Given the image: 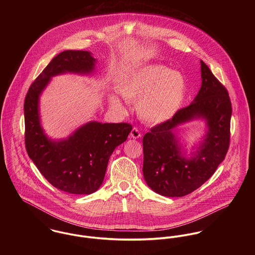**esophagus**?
<instances>
[{
  "label": "esophagus",
  "mask_w": 255,
  "mask_h": 255,
  "mask_svg": "<svg viewBox=\"0 0 255 255\" xmlns=\"http://www.w3.org/2000/svg\"><path fill=\"white\" fill-rule=\"evenodd\" d=\"M140 136H141V134H140L139 129L136 128H133L131 129V131H130V137L133 138V139H137V138H139Z\"/></svg>",
  "instance_id": "esophagus-1"
}]
</instances>
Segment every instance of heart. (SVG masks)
<instances>
[{
  "label": "heart",
  "mask_w": 255,
  "mask_h": 255,
  "mask_svg": "<svg viewBox=\"0 0 255 255\" xmlns=\"http://www.w3.org/2000/svg\"><path fill=\"white\" fill-rule=\"evenodd\" d=\"M129 102L136 101L139 117L149 124H162L172 119L182 107L186 83L182 73L160 65H148L129 74L119 89ZM111 102L121 108L120 100L113 96Z\"/></svg>",
  "instance_id": "obj_1"
}]
</instances>
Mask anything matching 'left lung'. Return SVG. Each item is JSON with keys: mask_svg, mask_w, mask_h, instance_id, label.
I'll return each mask as SVG.
<instances>
[{"mask_svg": "<svg viewBox=\"0 0 255 255\" xmlns=\"http://www.w3.org/2000/svg\"><path fill=\"white\" fill-rule=\"evenodd\" d=\"M200 64L201 87L192 103L143 136L144 180L164 196L181 197L200 187L215 173L230 145L232 104L228 90L204 62ZM197 118H204L209 129L199 150L186 158L173 129Z\"/></svg>", "mask_w": 255, "mask_h": 255, "instance_id": "1", "label": "left lung"}]
</instances>
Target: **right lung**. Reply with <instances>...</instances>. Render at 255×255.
Here are the masks:
<instances>
[{"instance_id":"1","label":"right lung","mask_w":255,"mask_h":255,"mask_svg":"<svg viewBox=\"0 0 255 255\" xmlns=\"http://www.w3.org/2000/svg\"><path fill=\"white\" fill-rule=\"evenodd\" d=\"M95 62L88 51L60 53L30 85L24 100L25 148L29 158L53 186L72 194H90L100 187L110 156L127 140L132 126L89 122L68 138L52 140L40 125L39 96L51 77L66 73L89 74Z\"/></svg>"}]
</instances>
